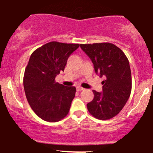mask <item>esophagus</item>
I'll return each mask as SVG.
<instances>
[{"label": "esophagus", "mask_w": 153, "mask_h": 153, "mask_svg": "<svg viewBox=\"0 0 153 153\" xmlns=\"http://www.w3.org/2000/svg\"><path fill=\"white\" fill-rule=\"evenodd\" d=\"M76 89H77V90H78V91H83V90H84V88L81 87V86H77Z\"/></svg>", "instance_id": "esophagus-1"}]
</instances>
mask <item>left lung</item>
<instances>
[{
	"label": "left lung",
	"mask_w": 153,
	"mask_h": 153,
	"mask_svg": "<svg viewBox=\"0 0 153 153\" xmlns=\"http://www.w3.org/2000/svg\"><path fill=\"white\" fill-rule=\"evenodd\" d=\"M92 61L97 75L104 77L102 92L93 90L94 98L87 104L89 113L107 120L119 113L127 102L132 89L129 63L121 49L109 43L81 44Z\"/></svg>",
	"instance_id": "8db88e82"
}]
</instances>
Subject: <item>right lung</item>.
Masks as SVG:
<instances>
[{
	"instance_id": "right-lung-1",
	"label": "right lung",
	"mask_w": 153,
	"mask_h": 153,
	"mask_svg": "<svg viewBox=\"0 0 153 153\" xmlns=\"http://www.w3.org/2000/svg\"><path fill=\"white\" fill-rule=\"evenodd\" d=\"M79 46L52 41L31 55L24 72V91L32 110L44 121L57 122L69 112L76 89L55 79L64 72L68 58Z\"/></svg>"
}]
</instances>
